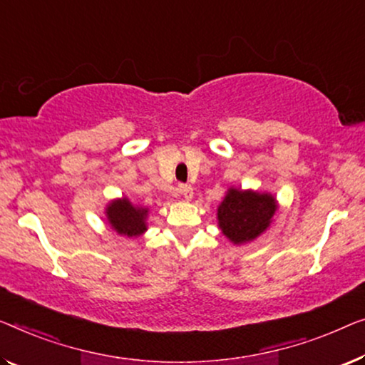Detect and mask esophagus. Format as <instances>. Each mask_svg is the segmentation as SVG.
Instances as JSON below:
<instances>
[{"label":"esophagus","instance_id":"obj_1","mask_svg":"<svg viewBox=\"0 0 365 365\" xmlns=\"http://www.w3.org/2000/svg\"><path fill=\"white\" fill-rule=\"evenodd\" d=\"M178 193H180L185 200H192L193 198V187L192 185L182 183L180 187H178Z\"/></svg>","mask_w":365,"mask_h":365}]
</instances>
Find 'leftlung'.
I'll return each mask as SVG.
<instances>
[{
  "label": "left lung",
  "instance_id": "obj_1",
  "mask_svg": "<svg viewBox=\"0 0 365 365\" xmlns=\"http://www.w3.org/2000/svg\"><path fill=\"white\" fill-rule=\"evenodd\" d=\"M275 211L277 201L270 193L230 188L217 206V225L231 242L244 244L267 230Z\"/></svg>",
  "mask_w": 365,
  "mask_h": 365
}]
</instances>
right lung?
Instances as JSON below:
<instances>
[{
    "label": "right lung",
    "instance_id": "obj_1",
    "mask_svg": "<svg viewBox=\"0 0 365 365\" xmlns=\"http://www.w3.org/2000/svg\"><path fill=\"white\" fill-rule=\"evenodd\" d=\"M148 208L134 206L128 198L114 200L108 205L106 217L111 227L118 235L128 237H138L148 231Z\"/></svg>",
    "mask_w": 365,
    "mask_h": 365
}]
</instances>
